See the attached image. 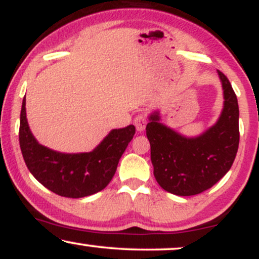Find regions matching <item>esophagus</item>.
I'll return each instance as SVG.
<instances>
[{
    "label": "esophagus",
    "instance_id": "1",
    "mask_svg": "<svg viewBox=\"0 0 259 259\" xmlns=\"http://www.w3.org/2000/svg\"><path fill=\"white\" fill-rule=\"evenodd\" d=\"M134 124H135L136 130H138L139 133H142L145 130V127H146V124H147L146 117H145L144 114L138 115V117L134 119Z\"/></svg>",
    "mask_w": 259,
    "mask_h": 259
}]
</instances>
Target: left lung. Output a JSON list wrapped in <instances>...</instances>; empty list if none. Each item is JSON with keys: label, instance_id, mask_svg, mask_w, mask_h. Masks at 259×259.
Listing matches in <instances>:
<instances>
[{"label": "left lung", "instance_id": "left-lung-1", "mask_svg": "<svg viewBox=\"0 0 259 259\" xmlns=\"http://www.w3.org/2000/svg\"><path fill=\"white\" fill-rule=\"evenodd\" d=\"M223 88V109L212 126L186 136L160 121L159 111L148 115L153 174L162 189L192 196L218 183L233 165L239 148V105L230 81L217 70Z\"/></svg>", "mask_w": 259, "mask_h": 259}]
</instances>
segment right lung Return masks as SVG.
I'll return each instance as SVG.
<instances>
[{
	"label": "right lung",
	"mask_w": 259,
	"mask_h": 259,
	"mask_svg": "<svg viewBox=\"0 0 259 259\" xmlns=\"http://www.w3.org/2000/svg\"><path fill=\"white\" fill-rule=\"evenodd\" d=\"M135 135V126L113 129L90 152L64 153L35 139L26 119L25 96L20 111L19 145L23 158L38 183L63 197L96 194L114 177L121 154Z\"/></svg>",
	"instance_id": "add662e5"
}]
</instances>
